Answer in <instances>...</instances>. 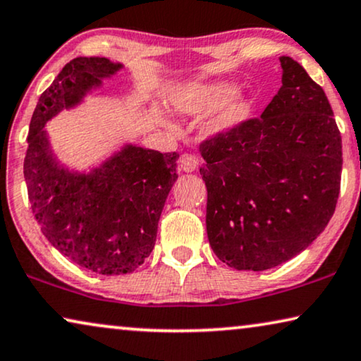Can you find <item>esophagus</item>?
I'll return each instance as SVG.
<instances>
[{
  "label": "esophagus",
  "mask_w": 361,
  "mask_h": 361,
  "mask_svg": "<svg viewBox=\"0 0 361 361\" xmlns=\"http://www.w3.org/2000/svg\"><path fill=\"white\" fill-rule=\"evenodd\" d=\"M198 163H200V159H198V156L192 154V153H184L180 156V169L184 172H192L198 168Z\"/></svg>",
  "instance_id": "1"
}]
</instances>
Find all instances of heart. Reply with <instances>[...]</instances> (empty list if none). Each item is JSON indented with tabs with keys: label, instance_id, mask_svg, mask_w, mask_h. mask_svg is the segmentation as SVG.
Masks as SVG:
<instances>
[{
	"label": "heart",
	"instance_id": "b5f03b06",
	"mask_svg": "<svg viewBox=\"0 0 361 361\" xmlns=\"http://www.w3.org/2000/svg\"><path fill=\"white\" fill-rule=\"evenodd\" d=\"M233 91L234 86L226 81L213 82V85L207 86H195L184 91L176 99V107L187 116H200V114H207L216 109L233 94ZM245 112H247V101L241 96H232L219 107L215 117L212 118V128L216 132L231 128L241 122L245 117Z\"/></svg>",
	"mask_w": 361,
	"mask_h": 361
}]
</instances>
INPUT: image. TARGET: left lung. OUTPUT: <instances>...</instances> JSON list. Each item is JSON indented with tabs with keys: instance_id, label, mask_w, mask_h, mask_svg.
<instances>
[{
	"instance_id": "1",
	"label": "left lung",
	"mask_w": 361,
	"mask_h": 361,
	"mask_svg": "<svg viewBox=\"0 0 361 361\" xmlns=\"http://www.w3.org/2000/svg\"><path fill=\"white\" fill-rule=\"evenodd\" d=\"M281 87L262 116L200 143L207 234L236 270H267L305 250L336 212L342 138L322 87L280 56Z\"/></svg>"
}]
</instances>
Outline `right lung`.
Here are the masks:
<instances>
[{
    "mask_svg": "<svg viewBox=\"0 0 361 361\" xmlns=\"http://www.w3.org/2000/svg\"><path fill=\"white\" fill-rule=\"evenodd\" d=\"M120 68L101 56L66 63L39 97L24 158L29 202L44 236L71 262L107 276L137 270L153 250L161 212L179 177V154L127 145L80 174L56 163L44 127Z\"/></svg>",
    "mask_w": 361,
    "mask_h": 361,
    "instance_id": "right-lung-1",
    "label": "right lung"
}]
</instances>
